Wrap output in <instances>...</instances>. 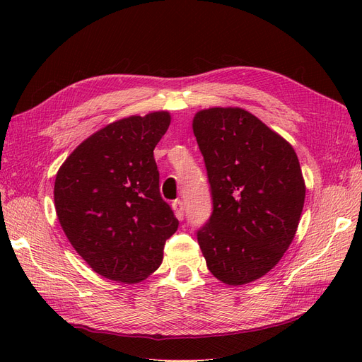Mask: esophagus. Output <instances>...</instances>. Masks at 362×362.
I'll use <instances>...</instances> for the list:
<instances>
[{"label":"esophagus","mask_w":362,"mask_h":362,"mask_svg":"<svg viewBox=\"0 0 362 362\" xmlns=\"http://www.w3.org/2000/svg\"><path fill=\"white\" fill-rule=\"evenodd\" d=\"M173 210H175V214L179 220H183L185 217V206H183V202L180 199H176L173 202Z\"/></svg>","instance_id":"esophagus-1"}]
</instances>
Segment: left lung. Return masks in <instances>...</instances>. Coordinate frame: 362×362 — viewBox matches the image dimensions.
Here are the masks:
<instances>
[{
    "instance_id": "8db88e82",
    "label": "left lung",
    "mask_w": 362,
    "mask_h": 362,
    "mask_svg": "<svg viewBox=\"0 0 362 362\" xmlns=\"http://www.w3.org/2000/svg\"><path fill=\"white\" fill-rule=\"evenodd\" d=\"M194 135L213 213L197 232L214 277L239 286L269 273L292 243L305 182L292 145L238 107L201 110Z\"/></svg>"
}]
</instances>
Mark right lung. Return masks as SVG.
I'll list each match as a JSON object with an SVG mask.
<instances>
[{
    "instance_id": "1",
    "label": "right lung",
    "mask_w": 362,
    "mask_h": 362,
    "mask_svg": "<svg viewBox=\"0 0 362 362\" xmlns=\"http://www.w3.org/2000/svg\"><path fill=\"white\" fill-rule=\"evenodd\" d=\"M168 126L167 111L110 123L76 148L55 176V211L67 239L110 280L138 283L154 273L177 230L154 160Z\"/></svg>"
}]
</instances>
